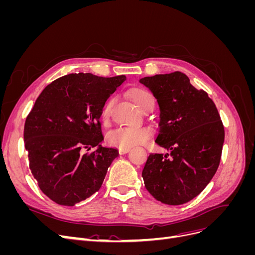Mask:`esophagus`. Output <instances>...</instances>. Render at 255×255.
<instances>
[{"instance_id":"1","label":"esophagus","mask_w":255,"mask_h":255,"mask_svg":"<svg viewBox=\"0 0 255 255\" xmlns=\"http://www.w3.org/2000/svg\"><path fill=\"white\" fill-rule=\"evenodd\" d=\"M130 151V148H119V153L120 154H126Z\"/></svg>"}]
</instances>
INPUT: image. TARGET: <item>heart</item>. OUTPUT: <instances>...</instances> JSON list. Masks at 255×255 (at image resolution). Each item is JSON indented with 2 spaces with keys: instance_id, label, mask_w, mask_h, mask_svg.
I'll return each instance as SVG.
<instances>
[{
  "instance_id": "1",
  "label": "heart",
  "mask_w": 255,
  "mask_h": 255,
  "mask_svg": "<svg viewBox=\"0 0 255 255\" xmlns=\"http://www.w3.org/2000/svg\"><path fill=\"white\" fill-rule=\"evenodd\" d=\"M128 95L133 102L144 111L149 105L154 103V98L148 90L140 87L132 88L128 91ZM115 99L112 98L107 101L101 111V119L106 121L110 118L112 107ZM151 136V129L149 128H118L109 134L107 140L118 148H132V146L143 143Z\"/></svg>"
}]
</instances>
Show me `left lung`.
<instances>
[{"label":"left lung","mask_w":255,"mask_h":255,"mask_svg":"<svg viewBox=\"0 0 255 255\" xmlns=\"http://www.w3.org/2000/svg\"><path fill=\"white\" fill-rule=\"evenodd\" d=\"M159 105L155 142L170 150L150 154L142 170L144 186L157 201L181 205L197 197L219 167L225 128L213 100L180 71L139 81Z\"/></svg>","instance_id":"1"}]
</instances>
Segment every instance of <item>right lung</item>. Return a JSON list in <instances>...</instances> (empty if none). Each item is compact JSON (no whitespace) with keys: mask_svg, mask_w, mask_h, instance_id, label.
Instances as JSON below:
<instances>
[{"mask_svg":"<svg viewBox=\"0 0 255 255\" xmlns=\"http://www.w3.org/2000/svg\"><path fill=\"white\" fill-rule=\"evenodd\" d=\"M126 75L72 73L52 82L37 98L24 125L29 169L43 194L73 206L102 186L118 151L103 148L101 111ZM98 146L94 152L82 154Z\"/></svg>","mask_w":255,"mask_h":255,"instance_id":"obj_1","label":"right lung"}]
</instances>
